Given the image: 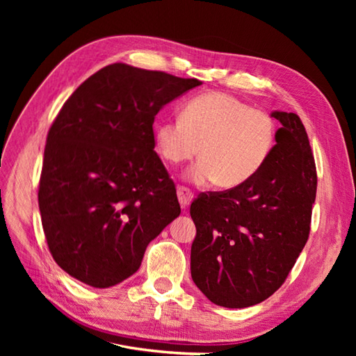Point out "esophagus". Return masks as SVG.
Segmentation results:
<instances>
[{"instance_id":"esophagus-1","label":"esophagus","mask_w":356,"mask_h":356,"mask_svg":"<svg viewBox=\"0 0 356 356\" xmlns=\"http://www.w3.org/2000/svg\"><path fill=\"white\" fill-rule=\"evenodd\" d=\"M177 195H178V200H179V204L182 208H187L188 204L193 202V197H195L187 187H178Z\"/></svg>"}]
</instances>
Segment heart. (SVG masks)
<instances>
[{
	"instance_id": "obj_1",
	"label": "heart",
	"mask_w": 356,
	"mask_h": 356,
	"mask_svg": "<svg viewBox=\"0 0 356 356\" xmlns=\"http://www.w3.org/2000/svg\"><path fill=\"white\" fill-rule=\"evenodd\" d=\"M275 144L273 118L222 92L195 96L179 117L154 129L156 152L168 163H182L199 153L200 160L186 174L197 186L245 184L266 165Z\"/></svg>"
}]
</instances>
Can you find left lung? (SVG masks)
Instances as JSON below:
<instances>
[{"label":"left lung","mask_w":356,"mask_h":356,"mask_svg":"<svg viewBox=\"0 0 356 356\" xmlns=\"http://www.w3.org/2000/svg\"><path fill=\"white\" fill-rule=\"evenodd\" d=\"M270 117L281 127L266 165L245 184L202 195L190 207L193 282L222 307L243 309L270 297L309 238L316 168L306 129L294 113Z\"/></svg>","instance_id":"1"}]
</instances>
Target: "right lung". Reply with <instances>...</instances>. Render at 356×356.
<instances>
[{
  "instance_id": "right-lung-1",
  "label": "right lung",
  "mask_w": 356,
  "mask_h": 356,
  "mask_svg": "<svg viewBox=\"0 0 356 356\" xmlns=\"http://www.w3.org/2000/svg\"><path fill=\"white\" fill-rule=\"evenodd\" d=\"M200 84L113 63L63 104L47 135L38 207L49 250L70 276L93 288L120 284L181 213L153 123Z\"/></svg>"
}]
</instances>
